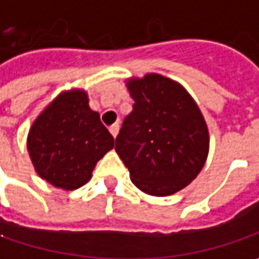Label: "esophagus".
<instances>
[{
    "label": "esophagus",
    "mask_w": 259,
    "mask_h": 259,
    "mask_svg": "<svg viewBox=\"0 0 259 259\" xmlns=\"http://www.w3.org/2000/svg\"><path fill=\"white\" fill-rule=\"evenodd\" d=\"M118 130H120V126H118L117 123H115V124H112V126L109 127V132H111V135H112L114 138H115V136L118 135Z\"/></svg>",
    "instance_id": "obj_1"
}]
</instances>
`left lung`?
I'll return each mask as SVG.
<instances>
[{
  "instance_id": "1",
  "label": "left lung",
  "mask_w": 259,
  "mask_h": 259,
  "mask_svg": "<svg viewBox=\"0 0 259 259\" xmlns=\"http://www.w3.org/2000/svg\"><path fill=\"white\" fill-rule=\"evenodd\" d=\"M133 109L115 151L145 194L172 196L191 184L209 154V129L187 89L161 74L126 78Z\"/></svg>"
}]
</instances>
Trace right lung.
<instances>
[{
	"label": "right lung",
	"instance_id": "1",
	"mask_svg": "<svg viewBox=\"0 0 259 259\" xmlns=\"http://www.w3.org/2000/svg\"><path fill=\"white\" fill-rule=\"evenodd\" d=\"M26 148L38 177L72 191L90 181L96 163L114 148V138L89 105L87 92L69 89L36 115Z\"/></svg>",
	"mask_w": 259,
	"mask_h": 259
}]
</instances>
